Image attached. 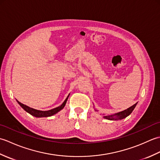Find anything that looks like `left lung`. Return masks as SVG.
Listing matches in <instances>:
<instances>
[{
  "label": "left lung",
  "instance_id": "left-lung-1",
  "mask_svg": "<svg viewBox=\"0 0 160 160\" xmlns=\"http://www.w3.org/2000/svg\"><path fill=\"white\" fill-rule=\"evenodd\" d=\"M136 104H137V103H135L131 107L127 108V109H126L123 111H121V112H120V113H115V114L112 115H106V116H104V118L107 119V120H122V119H124L125 118H127V116H128V115L132 113V111H133L135 106H136Z\"/></svg>",
  "mask_w": 160,
  "mask_h": 160
}]
</instances>
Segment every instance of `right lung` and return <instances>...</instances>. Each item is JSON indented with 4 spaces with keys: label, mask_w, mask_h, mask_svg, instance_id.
I'll return each mask as SVG.
<instances>
[{
    "label": "right lung",
    "mask_w": 160,
    "mask_h": 160,
    "mask_svg": "<svg viewBox=\"0 0 160 160\" xmlns=\"http://www.w3.org/2000/svg\"><path fill=\"white\" fill-rule=\"evenodd\" d=\"M68 97H69V96H68ZM68 97L66 98V100L64 101V102L62 104H61L60 107H56L55 108H53V109H52V110L45 111H39V110L34 109V108H30V107L27 106V105H25V104H22L21 102H18V100H17V102H18V104L20 105V106H21V107L23 108L24 110H25L27 112H28L29 114L33 115V116L37 117V118L49 117V116H52V115H53L54 114L57 113L58 112L62 109V108H64V107L65 106L66 102H67V99H68Z\"/></svg>",
    "instance_id": "obj_1"
}]
</instances>
